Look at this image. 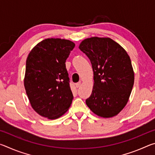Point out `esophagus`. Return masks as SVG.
I'll return each mask as SVG.
<instances>
[{
  "mask_svg": "<svg viewBox=\"0 0 155 155\" xmlns=\"http://www.w3.org/2000/svg\"><path fill=\"white\" fill-rule=\"evenodd\" d=\"M81 82H78L77 83H76V87H77V88L79 87L80 86H81Z\"/></svg>",
  "mask_w": 155,
  "mask_h": 155,
  "instance_id": "esophagus-1",
  "label": "esophagus"
}]
</instances>
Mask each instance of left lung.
Returning <instances> with one entry per match:
<instances>
[{
	"label": "left lung",
	"instance_id": "obj_1",
	"mask_svg": "<svg viewBox=\"0 0 155 155\" xmlns=\"http://www.w3.org/2000/svg\"><path fill=\"white\" fill-rule=\"evenodd\" d=\"M79 49L90 59L94 72V87L86 104L98 116H115L127 104L134 84L129 56L108 38L85 39Z\"/></svg>",
	"mask_w": 155,
	"mask_h": 155
}]
</instances>
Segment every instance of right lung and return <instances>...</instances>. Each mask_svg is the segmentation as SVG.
Returning a JSON list of instances; mask_svg holds the SVG:
<instances>
[{
  "label": "right lung",
  "instance_id": "1",
  "mask_svg": "<svg viewBox=\"0 0 155 155\" xmlns=\"http://www.w3.org/2000/svg\"><path fill=\"white\" fill-rule=\"evenodd\" d=\"M74 46L70 40L46 39L28 54L25 87L33 109L41 116L58 118L71 105L73 94L65 61Z\"/></svg>",
  "mask_w": 155,
  "mask_h": 155
}]
</instances>
